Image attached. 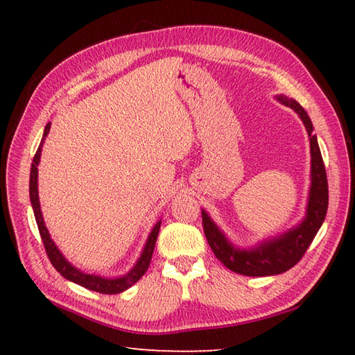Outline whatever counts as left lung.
<instances>
[{"label": "left lung", "instance_id": "obj_1", "mask_svg": "<svg viewBox=\"0 0 355 355\" xmlns=\"http://www.w3.org/2000/svg\"><path fill=\"white\" fill-rule=\"evenodd\" d=\"M277 101L297 112L306 128L308 135H310L311 191L310 200H308L306 216L302 224H299L297 227L284 233L279 238L266 241V243L252 248V250H239L225 239L205 210H201L202 229H205L206 239L214 254L229 270L244 276L281 275L296 266L313 243L314 236L318 235L328 210L327 171L318 145V139L313 134L314 128L311 120L308 117L306 111L296 101L288 99L285 96H277Z\"/></svg>", "mask_w": 355, "mask_h": 355}]
</instances>
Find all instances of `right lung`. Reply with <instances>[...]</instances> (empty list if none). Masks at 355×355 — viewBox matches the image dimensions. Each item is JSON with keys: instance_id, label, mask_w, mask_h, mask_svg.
<instances>
[{"instance_id": "obj_1", "label": "right lung", "mask_w": 355, "mask_h": 355, "mask_svg": "<svg viewBox=\"0 0 355 355\" xmlns=\"http://www.w3.org/2000/svg\"><path fill=\"white\" fill-rule=\"evenodd\" d=\"M50 122L45 126V131L42 135L41 145L37 148L36 154L33 157V163H32V169H30V201H32V207H33V214H35V220L37 224V229H40V235L42 238V244L45 248V253H47L49 259L51 262V266L58 270V273H61L65 279L69 281L78 284L84 288L93 290L102 294H117L122 293L125 290L130 288L131 285H134L139 279L146 273V270L150 263V259H153V253H154V247H155V241L158 236V230H160V224L162 221H158L150 235L146 241V245L143 248V253L140 256V259L135 263L134 268L130 271V273L120 277L114 279H108V277H102V276H96V275H87L84 271L78 270L76 267H73L71 263L67 261L62 253L58 250V247L53 243L49 230L44 224V218L41 214V207H40V197H37V164H40V158H41V146L47 137V134L50 131Z\"/></svg>"}]
</instances>
